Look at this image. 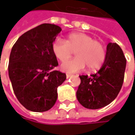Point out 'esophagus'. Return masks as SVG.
<instances>
[{"label": "esophagus", "mask_w": 135, "mask_h": 135, "mask_svg": "<svg viewBox=\"0 0 135 135\" xmlns=\"http://www.w3.org/2000/svg\"><path fill=\"white\" fill-rule=\"evenodd\" d=\"M71 76V74H66V78H67V79H69Z\"/></svg>", "instance_id": "34e87169"}]
</instances>
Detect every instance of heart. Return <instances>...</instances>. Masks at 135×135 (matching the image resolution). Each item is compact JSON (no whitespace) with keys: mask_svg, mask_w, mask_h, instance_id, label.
<instances>
[{"mask_svg":"<svg viewBox=\"0 0 135 135\" xmlns=\"http://www.w3.org/2000/svg\"><path fill=\"white\" fill-rule=\"evenodd\" d=\"M75 50L76 57L65 61L61 64L64 71L72 73L84 69L87 66L90 70L99 69L103 64L106 52L101 42L86 34L71 33L66 40L59 37L53 42L52 50L57 59L64 61Z\"/></svg>","mask_w":135,"mask_h":135,"instance_id":"b5f03b06","label":"heart"}]
</instances>
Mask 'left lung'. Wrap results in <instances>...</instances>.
Masks as SVG:
<instances>
[{
	"label": "left lung",
	"mask_w": 135,
	"mask_h": 135,
	"mask_svg": "<svg viewBox=\"0 0 135 135\" xmlns=\"http://www.w3.org/2000/svg\"><path fill=\"white\" fill-rule=\"evenodd\" d=\"M127 64L122 48L116 43L107 45L106 58L96 74L79 76L76 91L79 103L86 108L98 109L110 104L121 90Z\"/></svg>",
	"instance_id": "obj_1"
}]
</instances>
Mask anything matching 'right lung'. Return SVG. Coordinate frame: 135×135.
<instances>
[{"instance_id": "obj_1", "label": "right lung", "mask_w": 135, "mask_h": 135, "mask_svg": "<svg viewBox=\"0 0 135 135\" xmlns=\"http://www.w3.org/2000/svg\"><path fill=\"white\" fill-rule=\"evenodd\" d=\"M61 28L42 24L20 36L11 51L8 75L20 103L34 112H44L55 105L57 88L66 74L53 69L58 61L52 45Z\"/></svg>"}]
</instances>
